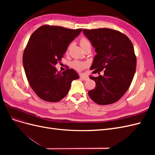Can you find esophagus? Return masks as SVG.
I'll use <instances>...</instances> for the list:
<instances>
[{
  "label": "esophagus",
  "mask_w": 155,
  "mask_h": 155,
  "mask_svg": "<svg viewBox=\"0 0 155 155\" xmlns=\"http://www.w3.org/2000/svg\"><path fill=\"white\" fill-rule=\"evenodd\" d=\"M80 79H82V80L87 81V80H88V76H87L86 75H85V74H81L80 75Z\"/></svg>",
  "instance_id": "esophagus-1"
}]
</instances>
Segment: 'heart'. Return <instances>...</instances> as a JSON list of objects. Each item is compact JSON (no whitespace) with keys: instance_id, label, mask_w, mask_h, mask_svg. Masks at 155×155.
I'll use <instances>...</instances> for the list:
<instances>
[{"instance_id":"heart-1","label":"heart","mask_w":155,"mask_h":155,"mask_svg":"<svg viewBox=\"0 0 155 155\" xmlns=\"http://www.w3.org/2000/svg\"><path fill=\"white\" fill-rule=\"evenodd\" d=\"M88 45H91L90 42L88 41V39H87L86 38H82L81 39L80 46L81 48H83L84 46H85ZM72 66L75 69H76L78 70H81L87 66V64L85 63H83V62H80V61H73L72 63Z\"/></svg>"}]
</instances>
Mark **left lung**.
I'll list each match as a JSON object with an SVG mask.
<instances>
[{
	"label": "left lung",
	"instance_id": "8db88e82",
	"mask_svg": "<svg viewBox=\"0 0 155 155\" xmlns=\"http://www.w3.org/2000/svg\"><path fill=\"white\" fill-rule=\"evenodd\" d=\"M96 52L91 69L98 77L89 78L96 87L88 96L99 105H109L118 101L128 90L136 72L137 59L130 39L120 31L109 28L83 29Z\"/></svg>",
	"mask_w": 155,
	"mask_h": 155
}]
</instances>
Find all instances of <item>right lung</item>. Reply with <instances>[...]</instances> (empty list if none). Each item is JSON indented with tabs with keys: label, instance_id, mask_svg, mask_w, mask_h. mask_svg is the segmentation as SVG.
Here are the masks:
<instances>
[{
	"label": "right lung",
	"instance_id": "1",
	"mask_svg": "<svg viewBox=\"0 0 155 155\" xmlns=\"http://www.w3.org/2000/svg\"><path fill=\"white\" fill-rule=\"evenodd\" d=\"M81 31L45 25L30 37L22 63L30 85L41 99L49 102L61 100L68 94L72 81L79 78L72 68L57 72L55 65L61 61L70 43Z\"/></svg>",
	"mask_w": 155,
	"mask_h": 155
}]
</instances>
